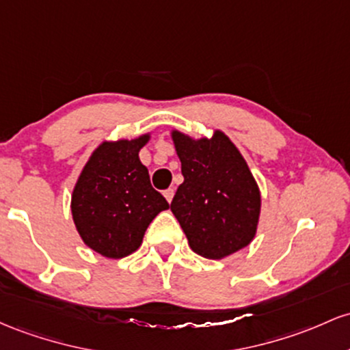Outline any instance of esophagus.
Masks as SVG:
<instances>
[{
	"label": "esophagus",
	"mask_w": 350,
	"mask_h": 350,
	"mask_svg": "<svg viewBox=\"0 0 350 350\" xmlns=\"http://www.w3.org/2000/svg\"><path fill=\"white\" fill-rule=\"evenodd\" d=\"M174 195H175L174 188H168V190L163 191V196H165V198H167L168 203H172V200H174Z\"/></svg>",
	"instance_id": "esophagus-1"
}]
</instances>
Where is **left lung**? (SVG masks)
Masks as SVG:
<instances>
[{
    "instance_id": "obj_1",
    "label": "left lung",
    "mask_w": 350,
    "mask_h": 350,
    "mask_svg": "<svg viewBox=\"0 0 350 350\" xmlns=\"http://www.w3.org/2000/svg\"><path fill=\"white\" fill-rule=\"evenodd\" d=\"M182 162L183 183L170 210L200 256L223 260L256 237L261 191L248 163L225 132L193 137L170 132Z\"/></svg>"
}]
</instances>
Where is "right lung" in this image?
<instances>
[{
  "instance_id": "1",
  "label": "right lung",
  "mask_w": 350,
  "mask_h": 350,
  "mask_svg": "<svg viewBox=\"0 0 350 350\" xmlns=\"http://www.w3.org/2000/svg\"><path fill=\"white\" fill-rule=\"evenodd\" d=\"M152 133L104 140L89 157L70 196L74 225L85 246L111 260L137 251L167 200L152 187L139 152Z\"/></svg>"
}]
</instances>
